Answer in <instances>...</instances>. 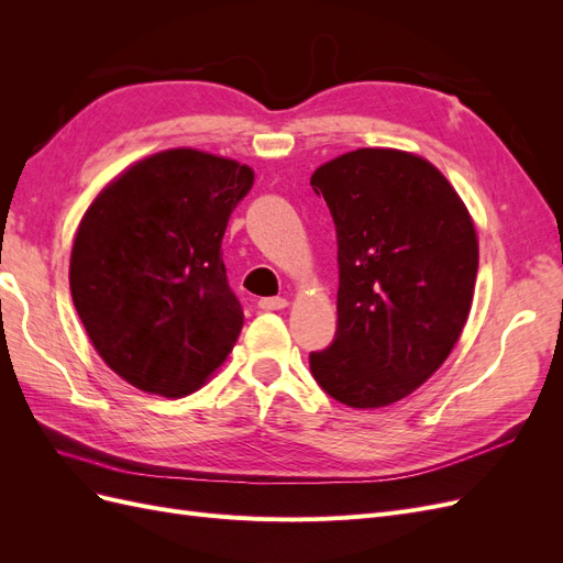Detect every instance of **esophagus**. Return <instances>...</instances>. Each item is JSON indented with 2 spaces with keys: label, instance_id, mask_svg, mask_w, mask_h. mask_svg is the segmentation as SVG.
<instances>
[{
  "label": "esophagus",
  "instance_id": "esophagus-1",
  "mask_svg": "<svg viewBox=\"0 0 563 563\" xmlns=\"http://www.w3.org/2000/svg\"><path fill=\"white\" fill-rule=\"evenodd\" d=\"M288 305L286 298H261L258 300V308L265 310V312H272V310H284Z\"/></svg>",
  "mask_w": 563,
  "mask_h": 563
}]
</instances>
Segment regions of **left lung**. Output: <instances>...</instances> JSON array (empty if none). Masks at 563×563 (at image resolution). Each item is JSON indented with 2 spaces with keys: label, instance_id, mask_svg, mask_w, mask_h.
Masks as SVG:
<instances>
[{
  "label": "left lung",
  "instance_id": "1",
  "mask_svg": "<svg viewBox=\"0 0 563 563\" xmlns=\"http://www.w3.org/2000/svg\"><path fill=\"white\" fill-rule=\"evenodd\" d=\"M338 234V331L310 354L321 389L383 408L446 362L474 298L479 240L455 187L413 152L360 147L310 178Z\"/></svg>",
  "mask_w": 563,
  "mask_h": 563
}]
</instances>
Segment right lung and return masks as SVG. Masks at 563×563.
Instances as JSON below:
<instances>
[{"label":"right lung","mask_w":563,"mask_h":563,"mask_svg":"<svg viewBox=\"0 0 563 563\" xmlns=\"http://www.w3.org/2000/svg\"><path fill=\"white\" fill-rule=\"evenodd\" d=\"M253 168L192 147L131 164L89 203L70 253V291L91 345L119 378L192 395L244 327L220 242Z\"/></svg>","instance_id":"obj_1"}]
</instances>
